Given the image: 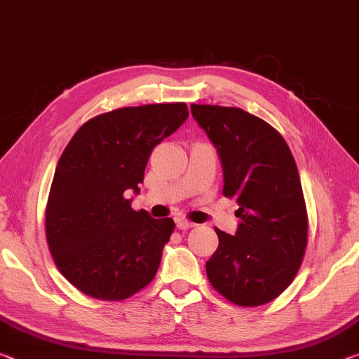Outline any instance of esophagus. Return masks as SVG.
<instances>
[{
	"label": "esophagus",
	"instance_id": "34e87169",
	"mask_svg": "<svg viewBox=\"0 0 359 359\" xmlns=\"http://www.w3.org/2000/svg\"><path fill=\"white\" fill-rule=\"evenodd\" d=\"M178 229H181V231H186V229H191V228H194V226H197L196 223H192V222H187V219H178Z\"/></svg>",
	"mask_w": 359,
	"mask_h": 359
}]
</instances>
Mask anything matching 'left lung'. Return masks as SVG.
<instances>
[{"label": "left lung", "instance_id": "left-lung-1", "mask_svg": "<svg viewBox=\"0 0 359 359\" xmlns=\"http://www.w3.org/2000/svg\"><path fill=\"white\" fill-rule=\"evenodd\" d=\"M192 117L217 147L223 196L234 197L236 236L218 228L205 263L213 289L239 306H260L289 287L308 244V213L297 163L271 125L239 107L192 104Z\"/></svg>", "mask_w": 359, "mask_h": 359}]
</instances>
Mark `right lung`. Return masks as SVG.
Wrapping results in <instances>:
<instances>
[{
	"label": "right lung",
	"mask_w": 359,
	"mask_h": 359,
	"mask_svg": "<svg viewBox=\"0 0 359 359\" xmlns=\"http://www.w3.org/2000/svg\"><path fill=\"white\" fill-rule=\"evenodd\" d=\"M184 102L122 107L88 120L60 156L49 189L46 242L60 274L93 299L120 302L156 278L172 218L135 212L154 147L187 118Z\"/></svg>",
	"instance_id": "right-lung-1"
}]
</instances>
